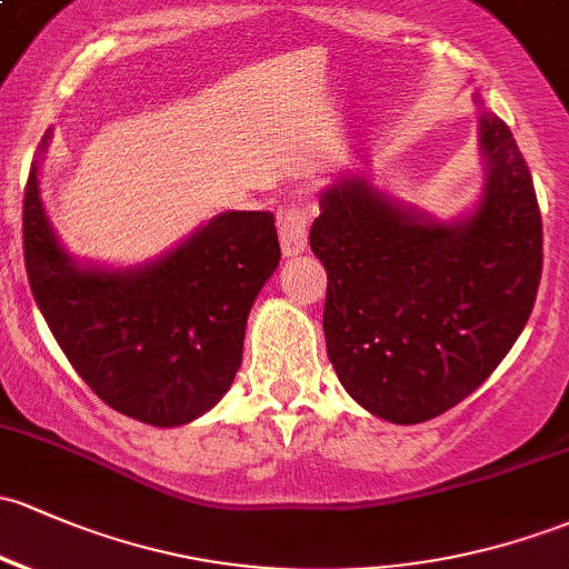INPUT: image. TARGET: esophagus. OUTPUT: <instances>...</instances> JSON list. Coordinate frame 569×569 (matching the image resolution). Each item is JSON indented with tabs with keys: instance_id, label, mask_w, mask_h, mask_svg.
I'll return each instance as SVG.
<instances>
[{
	"instance_id": "esophagus-1",
	"label": "esophagus",
	"mask_w": 569,
	"mask_h": 569,
	"mask_svg": "<svg viewBox=\"0 0 569 569\" xmlns=\"http://www.w3.org/2000/svg\"><path fill=\"white\" fill-rule=\"evenodd\" d=\"M309 236V213L301 203H290L287 209L279 211V241H282V252L287 258L301 254L307 249Z\"/></svg>"
}]
</instances>
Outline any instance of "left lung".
I'll return each mask as SVG.
<instances>
[{"mask_svg": "<svg viewBox=\"0 0 569 569\" xmlns=\"http://www.w3.org/2000/svg\"><path fill=\"white\" fill-rule=\"evenodd\" d=\"M486 187L467 219L437 222L363 176L333 181L309 233L328 273L336 377L390 423H423L488 380L516 345L542 273V219L510 127L480 113Z\"/></svg>", "mask_w": 569, "mask_h": 569, "instance_id": "obj_1", "label": "left lung"}]
</instances>
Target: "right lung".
<instances>
[{
  "mask_svg": "<svg viewBox=\"0 0 569 569\" xmlns=\"http://www.w3.org/2000/svg\"><path fill=\"white\" fill-rule=\"evenodd\" d=\"M279 258L271 211H224L146 266H78L42 209L40 162L29 170L23 260L34 301L83 382L140 423L184 426L228 393L249 309Z\"/></svg>",
  "mask_w": 569,
  "mask_h": 569,
  "instance_id": "1",
  "label": "right lung"
}]
</instances>
